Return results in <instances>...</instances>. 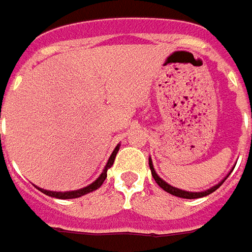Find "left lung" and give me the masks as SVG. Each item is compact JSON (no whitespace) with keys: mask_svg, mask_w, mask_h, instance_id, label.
Instances as JSON below:
<instances>
[{"mask_svg":"<svg viewBox=\"0 0 252 252\" xmlns=\"http://www.w3.org/2000/svg\"><path fill=\"white\" fill-rule=\"evenodd\" d=\"M251 117H252V111H251ZM149 167H151V171H152V176L153 178H155V181L158 183V186L160 187V188H163L166 192H169V194H171V195L174 196H180V198H186V199H195V198H202V196H206L209 195V194H212L213 191H216L219 187L224 183V180L229 177V174L233 171V170H230V173L226 176V177L223 178L221 181H219L216 186L211 187V188H208V189H205V191H199V192H191V191H186V189H180V188H177V187H173L170 186L169 183H166L163 178H160L159 176H158V173H156V170H155V167H153V163H152V159L149 158Z\"/></svg>","mask_w":252,"mask_h":252,"instance_id":"obj_1","label":"left lung"}]
</instances>
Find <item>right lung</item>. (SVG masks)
<instances>
[{
	"instance_id": "obj_1",
	"label": "right lung",
	"mask_w": 252,
	"mask_h": 252,
	"mask_svg": "<svg viewBox=\"0 0 252 252\" xmlns=\"http://www.w3.org/2000/svg\"><path fill=\"white\" fill-rule=\"evenodd\" d=\"M118 149H120V143H118L117 146H116V149H114L113 153H111V156H110L109 160H107V163H106V166H104V169H103V171H101V174H100L99 177L96 178L92 184H89V186L83 187V188H79V189H75V191H64V192H61V191H48V189H43V188H40V187H36V188L40 189L43 194H46V195L48 196H53V198H58V199H72V198H79V196L86 195V194H89V192H92V191L97 189V188L104 183V180H106V177H107V170L113 166Z\"/></svg>"
}]
</instances>
